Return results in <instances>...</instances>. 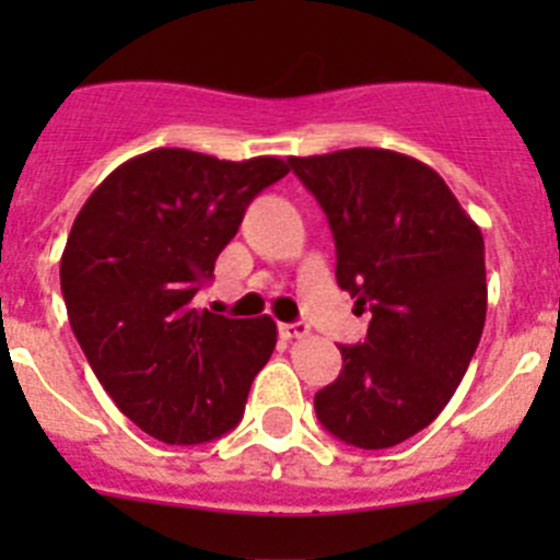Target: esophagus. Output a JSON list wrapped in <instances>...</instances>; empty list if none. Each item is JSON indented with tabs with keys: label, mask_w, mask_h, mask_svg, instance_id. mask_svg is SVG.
Segmentation results:
<instances>
[{
	"label": "esophagus",
	"mask_w": 560,
	"mask_h": 560,
	"mask_svg": "<svg viewBox=\"0 0 560 560\" xmlns=\"http://www.w3.org/2000/svg\"><path fill=\"white\" fill-rule=\"evenodd\" d=\"M285 339H303V336L311 334V328L305 323H289V325H280Z\"/></svg>",
	"instance_id": "obj_1"
}]
</instances>
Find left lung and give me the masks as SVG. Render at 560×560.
<instances>
[{
  "label": "left lung",
  "instance_id": "8db88e82",
  "mask_svg": "<svg viewBox=\"0 0 560 560\" xmlns=\"http://www.w3.org/2000/svg\"><path fill=\"white\" fill-rule=\"evenodd\" d=\"M289 167L328 215L336 283L370 311L368 339L339 345L316 418L348 446H398L443 412L474 359L488 311L482 232L404 153L348 148Z\"/></svg>",
  "mask_w": 560,
  "mask_h": 560
}]
</instances>
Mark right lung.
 Masks as SVG:
<instances>
[{
    "instance_id": "1",
    "label": "right lung",
    "mask_w": 560,
    "mask_h": 560,
    "mask_svg": "<svg viewBox=\"0 0 560 560\" xmlns=\"http://www.w3.org/2000/svg\"><path fill=\"white\" fill-rule=\"evenodd\" d=\"M285 173L277 156L156 148L108 173L78 212L61 255L69 325L117 409L162 443H207L244 418L275 319H230L192 296L249 201Z\"/></svg>"
}]
</instances>
